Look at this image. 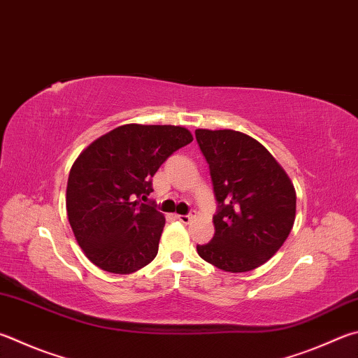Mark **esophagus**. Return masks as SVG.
<instances>
[{
  "instance_id": "1",
  "label": "esophagus",
  "mask_w": 358,
  "mask_h": 358,
  "mask_svg": "<svg viewBox=\"0 0 358 358\" xmlns=\"http://www.w3.org/2000/svg\"><path fill=\"white\" fill-rule=\"evenodd\" d=\"M177 219L180 220V222H183V224H189L191 220H192V214H178Z\"/></svg>"
}]
</instances>
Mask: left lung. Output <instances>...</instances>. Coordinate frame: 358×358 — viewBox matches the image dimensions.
<instances>
[{"mask_svg": "<svg viewBox=\"0 0 358 358\" xmlns=\"http://www.w3.org/2000/svg\"><path fill=\"white\" fill-rule=\"evenodd\" d=\"M210 166L217 211L214 236L197 245L205 262L227 272L264 264L287 241L296 219V191L275 158L233 129H196Z\"/></svg>", "mask_w": 358, "mask_h": 358, "instance_id": "8db88e82", "label": "left lung"}]
</instances>
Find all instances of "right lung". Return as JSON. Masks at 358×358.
I'll list each match as a JSON object with an SVG mask.
<instances>
[{
	"mask_svg": "<svg viewBox=\"0 0 358 358\" xmlns=\"http://www.w3.org/2000/svg\"><path fill=\"white\" fill-rule=\"evenodd\" d=\"M189 142L192 134L183 127L129 123L78 157L67 181V216L95 266L131 274L153 262L166 219L144 201L162 162Z\"/></svg>",
	"mask_w": 358,
	"mask_h": 358,
	"instance_id": "right-lung-1",
	"label": "right lung"
}]
</instances>
